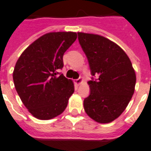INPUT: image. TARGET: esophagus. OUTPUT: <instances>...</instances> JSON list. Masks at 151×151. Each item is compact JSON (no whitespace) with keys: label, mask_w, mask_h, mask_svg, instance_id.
Instances as JSON below:
<instances>
[{"label":"esophagus","mask_w":151,"mask_h":151,"mask_svg":"<svg viewBox=\"0 0 151 151\" xmlns=\"http://www.w3.org/2000/svg\"><path fill=\"white\" fill-rule=\"evenodd\" d=\"M82 81H83V79H82L81 78H79L78 79H76L75 81H74V83H75L77 85H79V84H81V83H82Z\"/></svg>","instance_id":"obj_1"}]
</instances>
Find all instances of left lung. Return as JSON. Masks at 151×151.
<instances>
[{"label": "left lung", "mask_w": 151, "mask_h": 151, "mask_svg": "<svg viewBox=\"0 0 151 151\" xmlns=\"http://www.w3.org/2000/svg\"><path fill=\"white\" fill-rule=\"evenodd\" d=\"M92 76L91 93L83 101L87 114L101 124L112 122L124 112L134 92L136 74L130 58L120 47L103 36L78 32Z\"/></svg>", "instance_id": "1"}]
</instances>
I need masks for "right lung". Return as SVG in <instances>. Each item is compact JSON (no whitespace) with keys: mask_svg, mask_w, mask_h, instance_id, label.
Returning <instances> with one entry per match:
<instances>
[{"mask_svg":"<svg viewBox=\"0 0 151 151\" xmlns=\"http://www.w3.org/2000/svg\"><path fill=\"white\" fill-rule=\"evenodd\" d=\"M77 37L75 32L47 33L27 47L15 64L16 91L36 118H54L68 106L73 83L58 71L64 67V54Z\"/></svg>","mask_w":151,"mask_h":151,"instance_id":"right-lung-1","label":"right lung"}]
</instances>
